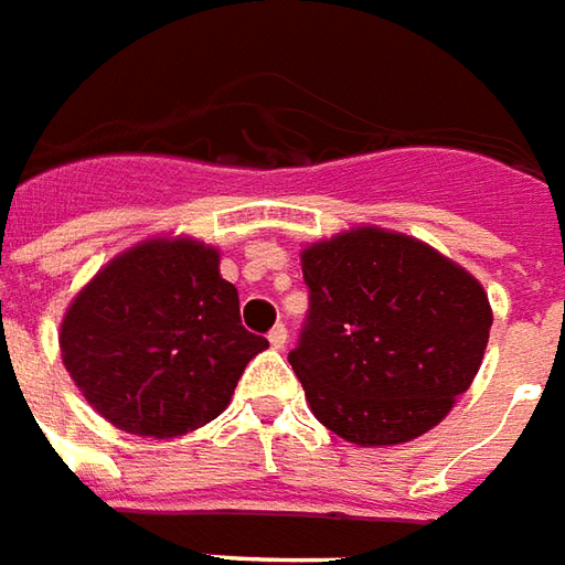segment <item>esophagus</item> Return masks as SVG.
Listing matches in <instances>:
<instances>
[{"label":"esophagus","instance_id":"esophagus-1","mask_svg":"<svg viewBox=\"0 0 565 565\" xmlns=\"http://www.w3.org/2000/svg\"><path fill=\"white\" fill-rule=\"evenodd\" d=\"M267 340H270V347H274V350H282V347H286V340H289V331H286V326H274L270 328V334H267Z\"/></svg>","mask_w":565,"mask_h":565}]
</instances>
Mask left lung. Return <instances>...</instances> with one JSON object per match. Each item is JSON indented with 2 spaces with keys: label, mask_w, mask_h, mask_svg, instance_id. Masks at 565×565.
Listing matches in <instances>:
<instances>
[{
  "label": "left lung",
  "mask_w": 565,
  "mask_h": 565,
  "mask_svg": "<svg viewBox=\"0 0 565 565\" xmlns=\"http://www.w3.org/2000/svg\"><path fill=\"white\" fill-rule=\"evenodd\" d=\"M301 270L310 307L289 362L316 419L362 447L438 426L487 350L493 313L481 282L380 227L303 249Z\"/></svg>",
  "instance_id": "8db88e82"
}]
</instances>
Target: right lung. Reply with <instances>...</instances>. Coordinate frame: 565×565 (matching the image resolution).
Returning <instances> with one entry per match:
<instances>
[{
  "label": "right lung",
  "instance_id": "1",
  "mask_svg": "<svg viewBox=\"0 0 565 565\" xmlns=\"http://www.w3.org/2000/svg\"><path fill=\"white\" fill-rule=\"evenodd\" d=\"M63 365L118 429L173 438L215 419L267 338L239 322L218 252L148 239L103 267L60 328Z\"/></svg>",
  "mask_w": 565,
  "mask_h": 565
}]
</instances>
